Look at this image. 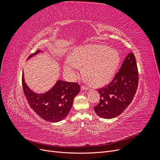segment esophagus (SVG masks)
<instances>
[{"mask_svg":"<svg viewBox=\"0 0 160 160\" xmlns=\"http://www.w3.org/2000/svg\"><path fill=\"white\" fill-rule=\"evenodd\" d=\"M81 89L82 91L88 90V87H85V86H84V85H81Z\"/></svg>","mask_w":160,"mask_h":160,"instance_id":"34e87169","label":"esophagus"}]
</instances>
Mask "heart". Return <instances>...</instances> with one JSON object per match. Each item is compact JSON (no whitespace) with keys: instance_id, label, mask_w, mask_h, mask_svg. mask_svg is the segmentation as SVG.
I'll list each match as a JSON object with an SVG mask.
<instances>
[{"instance_id":"obj_1","label":"heart","mask_w":160,"mask_h":160,"mask_svg":"<svg viewBox=\"0 0 160 160\" xmlns=\"http://www.w3.org/2000/svg\"><path fill=\"white\" fill-rule=\"evenodd\" d=\"M121 61L117 51L99 45L81 46L76 48L72 57L66 59L64 69L74 79L85 66L84 72L91 83L95 86L104 85L113 78Z\"/></svg>"}]
</instances>
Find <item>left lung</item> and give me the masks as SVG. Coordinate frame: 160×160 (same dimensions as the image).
Segmentation results:
<instances>
[{"label":"left lung","instance_id":"obj_1","mask_svg":"<svg viewBox=\"0 0 160 160\" xmlns=\"http://www.w3.org/2000/svg\"><path fill=\"white\" fill-rule=\"evenodd\" d=\"M135 57L129 52L113 79L103 88L98 89L99 103L94 107L99 117L112 119L119 115L132 102L136 93L139 80Z\"/></svg>","mask_w":160,"mask_h":160}]
</instances>
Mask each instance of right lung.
I'll use <instances>...</instances> for the list:
<instances>
[{"instance_id":"obj_1","label":"right lung","mask_w":160,"mask_h":160,"mask_svg":"<svg viewBox=\"0 0 160 160\" xmlns=\"http://www.w3.org/2000/svg\"><path fill=\"white\" fill-rule=\"evenodd\" d=\"M41 52L38 50L28 59ZM22 85L26 99L30 107L40 117L47 122H58L65 119L72 108L75 97L79 93L77 83L58 81L53 88L42 94L32 92L27 85L22 75Z\"/></svg>"}]
</instances>
